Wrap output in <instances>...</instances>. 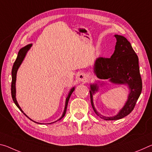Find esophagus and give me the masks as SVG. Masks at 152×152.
Returning <instances> with one entry per match:
<instances>
[{"instance_id":"34e87169","label":"esophagus","mask_w":152,"mask_h":152,"mask_svg":"<svg viewBox=\"0 0 152 152\" xmlns=\"http://www.w3.org/2000/svg\"><path fill=\"white\" fill-rule=\"evenodd\" d=\"M88 75L85 73H80L78 76V80L82 82H86L88 80Z\"/></svg>"}]
</instances>
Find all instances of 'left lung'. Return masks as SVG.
<instances>
[{
    "instance_id": "1",
    "label": "left lung",
    "mask_w": 152,
    "mask_h": 152,
    "mask_svg": "<svg viewBox=\"0 0 152 152\" xmlns=\"http://www.w3.org/2000/svg\"><path fill=\"white\" fill-rule=\"evenodd\" d=\"M115 37L117 42L114 53L110 58H97L94 64V73L99 79H109L111 83L127 86L129 92L127 101L116 115L113 117L102 116L95 109L93 102V95L99 91V85L94 83L90 86L92 109L98 116L107 121L122 119L129 114L134 109L142 91V81L137 54L125 37L115 35ZM102 84L104 83H101V85Z\"/></svg>"
}]
</instances>
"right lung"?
I'll use <instances>...</instances> for the list:
<instances>
[{
	"label": "right lung",
	"mask_w": 152,
	"mask_h": 152,
	"mask_svg": "<svg viewBox=\"0 0 152 152\" xmlns=\"http://www.w3.org/2000/svg\"><path fill=\"white\" fill-rule=\"evenodd\" d=\"M32 47V44L31 43V44L27 45L26 46H25V47L22 48L19 51V53H18V55H17V57L16 60H15V63L13 64V66H12V82H11V95H12V100H13V101L15 102V104H16V106L19 108V110L21 111L23 114L25 115V116L27 117L30 120H31L32 121L35 122L36 123H37V122H35L34 121H33L32 119H31L30 118L27 116V115L25 114V113L23 111L21 108L20 107L19 104H18L17 101V99H16V86H15V84H16V78H17V70L18 69L20 66V64H22L24 58H25V56H26L27 51L30 50V48ZM74 90H75V87H73V88H72L70 89V92H69V93L68 94V96H67L66 99V102H65V108H64V112H63V114L61 115V117L60 118V119H58L57 121H56L53 122V123H50L49 124H51V123H53L56 121H60V119H62V118L65 116V114H66V109H67V107H68V101L69 99H70V96L72 92H74ZM39 124H42V123H39Z\"/></svg>",
	"instance_id": "add662e5"
}]
</instances>
